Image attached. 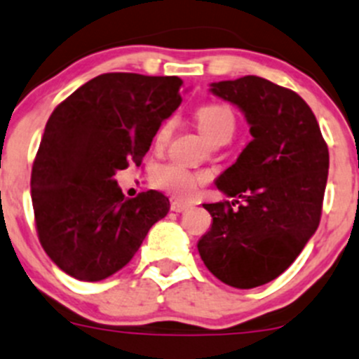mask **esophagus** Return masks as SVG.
Listing matches in <instances>:
<instances>
[{
	"label": "esophagus",
	"instance_id": "1",
	"mask_svg": "<svg viewBox=\"0 0 359 359\" xmlns=\"http://www.w3.org/2000/svg\"><path fill=\"white\" fill-rule=\"evenodd\" d=\"M191 207H193V203H189V201H182V200H173L172 205H170V208H172L173 212H184Z\"/></svg>",
	"mask_w": 359,
	"mask_h": 359
}]
</instances>
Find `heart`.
<instances>
[{
	"label": "heart",
	"mask_w": 359,
	"mask_h": 359,
	"mask_svg": "<svg viewBox=\"0 0 359 359\" xmlns=\"http://www.w3.org/2000/svg\"><path fill=\"white\" fill-rule=\"evenodd\" d=\"M194 117H196L198 130L210 142H215L217 138H229L235 131V114H233L231 107L226 103H205L196 110ZM170 126H163L158 135V140H163ZM207 179V173L191 172L179 163H168V165L159 166L152 177L159 189L168 191L170 194L179 198L193 196L196 187Z\"/></svg>",
	"instance_id": "1"
}]
</instances>
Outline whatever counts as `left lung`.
Wrapping results in <instances>:
<instances>
[{
    "label": "left lung",
    "mask_w": 359,
    "mask_h": 359,
    "mask_svg": "<svg viewBox=\"0 0 359 359\" xmlns=\"http://www.w3.org/2000/svg\"><path fill=\"white\" fill-rule=\"evenodd\" d=\"M210 91L245 114L252 140L215 182L233 200L203 205L212 228L198 252L221 283L250 290L287 270L318 229L328 145L311 107L291 89L247 75Z\"/></svg>",
    "instance_id": "obj_1"
}]
</instances>
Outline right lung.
Instances as JSON below:
<instances>
[{
  "label": "right lung",
  "instance_id": "obj_1",
  "mask_svg": "<svg viewBox=\"0 0 359 359\" xmlns=\"http://www.w3.org/2000/svg\"><path fill=\"white\" fill-rule=\"evenodd\" d=\"M179 76L103 73L50 114L31 170L41 247L62 272L98 283L126 266L170 201L159 191L126 200L116 172L140 166L159 126L180 105Z\"/></svg>",
  "mask_w": 359,
  "mask_h": 359
}]
</instances>
